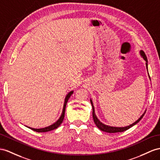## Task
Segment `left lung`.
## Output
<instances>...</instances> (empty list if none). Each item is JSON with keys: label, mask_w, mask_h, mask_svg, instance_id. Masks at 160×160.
<instances>
[{"label": "left lung", "mask_w": 160, "mask_h": 160, "mask_svg": "<svg viewBox=\"0 0 160 160\" xmlns=\"http://www.w3.org/2000/svg\"><path fill=\"white\" fill-rule=\"evenodd\" d=\"M141 54L142 55V57H143V59H144L146 61V66H147V57L145 54V52L143 51H141ZM91 105H92V117H93V120H94V122H95V124H96V126L99 128L101 130L103 131V132H109V133H116V132H124V131H126V130L129 129L130 128H131V127L133 126L134 125H135L136 124H137V123L140 121L142 117L144 116L145 113H143L142 115L141 116V118H139V119L138 120H137L136 122H135L134 123H133L132 124H131L130 126H126V127H113V126H108V125H105L104 124H103V123L101 122L99 119L97 118L95 113V109H94V106H93V104H92V101L91 100Z\"/></svg>", "instance_id": "obj_1"}]
</instances>
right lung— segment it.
<instances>
[{
  "label": "right lung",
  "mask_w": 160,
  "mask_h": 160,
  "mask_svg": "<svg viewBox=\"0 0 160 160\" xmlns=\"http://www.w3.org/2000/svg\"><path fill=\"white\" fill-rule=\"evenodd\" d=\"M73 91L69 92L66 97H65V103H64V105H63V112H62V114H61V116L60 117L59 119L57 120L55 124H53L51 126H49L48 127H46V128H40V129H36V128H30V127H28V128L32 129V130L36 131V132H48V131H51L52 130L54 129H56L58 128V127L60 126V124H61V123L63 122V120L64 119V116H65V108H66V105L68 101V99H69V97H71V95H72Z\"/></svg>",
  "instance_id": "obj_1"
}]
</instances>
